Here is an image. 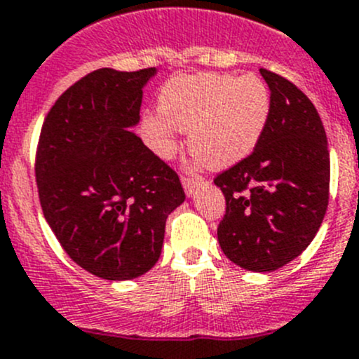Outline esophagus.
Listing matches in <instances>:
<instances>
[{"label":"esophagus","instance_id":"1","mask_svg":"<svg viewBox=\"0 0 359 359\" xmlns=\"http://www.w3.org/2000/svg\"><path fill=\"white\" fill-rule=\"evenodd\" d=\"M202 178H197V176H183V178H181V183H183V188H184V194L188 195V197H191V195H194V191H195V188L198 187V184L202 183Z\"/></svg>","mask_w":359,"mask_h":359}]
</instances>
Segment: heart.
<instances>
[{"label":"heart","mask_w":359,"mask_h":359,"mask_svg":"<svg viewBox=\"0 0 359 359\" xmlns=\"http://www.w3.org/2000/svg\"><path fill=\"white\" fill-rule=\"evenodd\" d=\"M158 115L143 133L162 158L176 151V130H190L191 154L208 168L226 169L253 154L272 111L271 92L255 74L198 73L169 80L158 94Z\"/></svg>","instance_id":"1"}]
</instances>
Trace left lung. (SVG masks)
<instances>
[{"label": "left lung", "mask_w": 359, "mask_h": 359, "mask_svg": "<svg viewBox=\"0 0 359 359\" xmlns=\"http://www.w3.org/2000/svg\"><path fill=\"white\" fill-rule=\"evenodd\" d=\"M272 111L253 154L216 176L226 211L225 257L251 272L290 264L312 243L328 208L330 154L314 104L297 85L262 67Z\"/></svg>", "instance_id": "left-lung-1"}]
</instances>
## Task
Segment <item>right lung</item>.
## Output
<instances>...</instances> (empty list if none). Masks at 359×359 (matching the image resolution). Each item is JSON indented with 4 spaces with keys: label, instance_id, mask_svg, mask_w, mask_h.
Returning <instances> with one entry per match:
<instances>
[{
    "label": "right lung",
    "instance_id": "add662e5",
    "mask_svg": "<svg viewBox=\"0 0 359 359\" xmlns=\"http://www.w3.org/2000/svg\"><path fill=\"white\" fill-rule=\"evenodd\" d=\"M157 67L92 71L55 101L41 127L36 183L47 223L71 260L108 281L158 262L165 219L184 202L180 178L141 137L143 88Z\"/></svg>",
    "mask_w": 359,
    "mask_h": 359
}]
</instances>
